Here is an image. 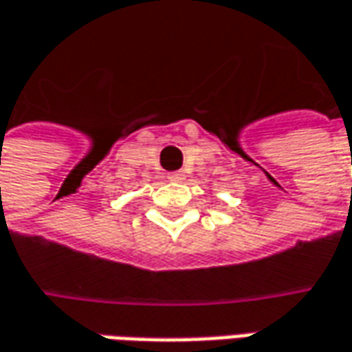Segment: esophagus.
<instances>
[{"label":"esophagus","instance_id":"1","mask_svg":"<svg viewBox=\"0 0 352 352\" xmlns=\"http://www.w3.org/2000/svg\"><path fill=\"white\" fill-rule=\"evenodd\" d=\"M167 179L169 181H185V173L183 171H171V173H167Z\"/></svg>","mask_w":352,"mask_h":352}]
</instances>
